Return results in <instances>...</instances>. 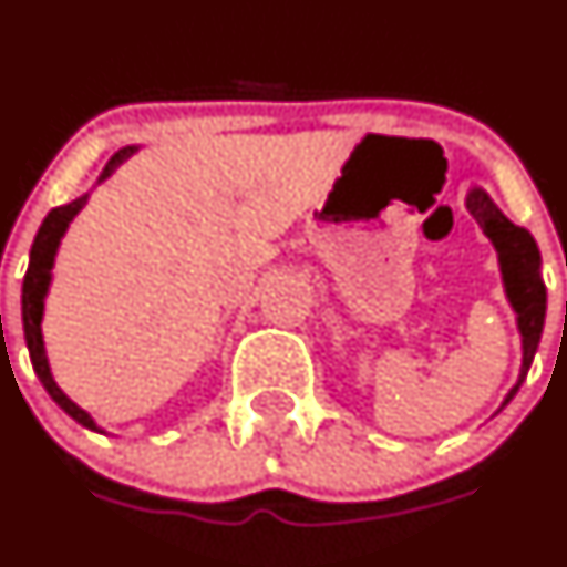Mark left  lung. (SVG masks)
Here are the masks:
<instances>
[{
    "label": "left lung",
    "mask_w": 567,
    "mask_h": 567,
    "mask_svg": "<svg viewBox=\"0 0 567 567\" xmlns=\"http://www.w3.org/2000/svg\"><path fill=\"white\" fill-rule=\"evenodd\" d=\"M466 210L483 227L485 238L496 249V262H499L502 288L511 310L516 312V329L522 334V368H518L516 384L505 394L494 416L516 398L522 384L527 381V373L535 359L537 346H540L543 323H546V285H543V260L535 238L524 227H516L499 208L488 192L480 186H472L466 194Z\"/></svg>",
    "instance_id": "1"
}]
</instances>
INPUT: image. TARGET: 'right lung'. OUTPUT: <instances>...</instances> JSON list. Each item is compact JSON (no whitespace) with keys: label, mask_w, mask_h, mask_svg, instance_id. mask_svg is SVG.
<instances>
[{"label":"right lung","mask_w":567,"mask_h":567,"mask_svg":"<svg viewBox=\"0 0 567 567\" xmlns=\"http://www.w3.org/2000/svg\"><path fill=\"white\" fill-rule=\"evenodd\" d=\"M140 147L142 145L120 147V151L114 153L112 158H109L106 167L101 169V175H99V181H95V186H101V183H104L106 177H112L114 169H117L123 162H128V158L134 156V153L140 151ZM93 188H90V192H84L82 197L73 199V203L60 205V208L49 210V216H45L43 225H40V230H38V236H35V244H32V251H30V268H27L24 288H21V320H24V340H27V348H30L32 368H35L40 384L45 386V392L51 394V400H54V403L60 405V409L65 411L68 416H73V420H76L79 425H84V427H87V431L104 433V427H101L99 422H95L93 416H90L87 411L82 409V405L73 403V400L60 390V384H56V381H54V373H51L49 353H45V340H43L45 296H49L51 277H54V274H51V268H54L56 249H60V244H62V238H65L68 227H71L73 216H76L79 210H82L84 205H87V199H90V194H93Z\"/></svg>","instance_id":"right-lung-1"}]
</instances>
